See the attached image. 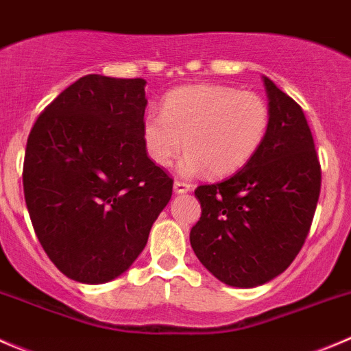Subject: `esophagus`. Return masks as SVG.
Masks as SVG:
<instances>
[{
    "label": "esophagus",
    "mask_w": 351,
    "mask_h": 351,
    "mask_svg": "<svg viewBox=\"0 0 351 351\" xmlns=\"http://www.w3.org/2000/svg\"><path fill=\"white\" fill-rule=\"evenodd\" d=\"M187 191H191V184L176 180V182H174V193L176 194H184V193H187Z\"/></svg>",
    "instance_id": "obj_1"
}]
</instances>
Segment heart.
I'll use <instances>...</instances> for the list:
<instances>
[{
	"instance_id": "1",
	"label": "heart",
	"mask_w": 351,
	"mask_h": 351,
	"mask_svg": "<svg viewBox=\"0 0 351 351\" xmlns=\"http://www.w3.org/2000/svg\"><path fill=\"white\" fill-rule=\"evenodd\" d=\"M268 130L269 107L263 97L232 86L193 85L169 93L164 112H148L141 136L154 164L167 167L186 145L179 174L208 171L221 177L252 160Z\"/></svg>"
}]
</instances>
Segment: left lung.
Listing matches in <instances>:
<instances>
[{
    "mask_svg": "<svg viewBox=\"0 0 351 351\" xmlns=\"http://www.w3.org/2000/svg\"><path fill=\"white\" fill-rule=\"evenodd\" d=\"M269 130L258 154L228 179L194 191L201 218L189 241L221 283L254 289L298 254L321 193V165L302 107L263 76Z\"/></svg>",
    "mask_w": 351,
    "mask_h": 351,
    "instance_id": "8db88e82",
    "label": "left lung"
}]
</instances>
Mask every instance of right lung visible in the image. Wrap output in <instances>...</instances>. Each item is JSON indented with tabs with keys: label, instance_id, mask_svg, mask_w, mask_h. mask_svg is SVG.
<instances>
[{
	"label": "right lung",
	"instance_id": "right-lung-1",
	"mask_svg": "<svg viewBox=\"0 0 351 351\" xmlns=\"http://www.w3.org/2000/svg\"><path fill=\"white\" fill-rule=\"evenodd\" d=\"M147 82L86 75L43 110L27 140L23 193L37 239L62 275L110 282L141 254L172 179L141 136Z\"/></svg>",
	"mask_w": 351,
	"mask_h": 351
}]
</instances>
